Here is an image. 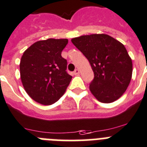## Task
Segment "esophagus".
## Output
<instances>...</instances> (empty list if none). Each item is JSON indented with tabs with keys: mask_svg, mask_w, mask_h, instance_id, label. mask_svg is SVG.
I'll list each match as a JSON object with an SVG mask.
<instances>
[{
	"mask_svg": "<svg viewBox=\"0 0 147 147\" xmlns=\"http://www.w3.org/2000/svg\"><path fill=\"white\" fill-rule=\"evenodd\" d=\"M80 73V71H79V69H76L75 70V71H74V72H73V74L74 75H78V74Z\"/></svg>",
	"mask_w": 147,
	"mask_h": 147,
	"instance_id": "esophagus-1",
	"label": "esophagus"
}]
</instances>
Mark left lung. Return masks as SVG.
<instances>
[{
    "label": "left lung",
    "instance_id": "left-lung-1",
    "mask_svg": "<svg viewBox=\"0 0 147 147\" xmlns=\"http://www.w3.org/2000/svg\"><path fill=\"white\" fill-rule=\"evenodd\" d=\"M87 57L94 72L90 90L97 100L111 103L125 92L132 76V61L120 42L107 34H90L71 39Z\"/></svg>",
    "mask_w": 147,
    "mask_h": 147
}]
</instances>
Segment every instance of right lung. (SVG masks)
I'll return each instance as SVG.
<instances>
[{
  "mask_svg": "<svg viewBox=\"0 0 147 147\" xmlns=\"http://www.w3.org/2000/svg\"><path fill=\"white\" fill-rule=\"evenodd\" d=\"M67 39H48L36 42L24 52L20 76L26 92L39 104L50 105L64 94L71 80L66 71L67 61L61 52Z\"/></svg>",
  "mask_w": 147,
  "mask_h": 147,
  "instance_id": "obj_1",
  "label": "right lung"
}]
</instances>
